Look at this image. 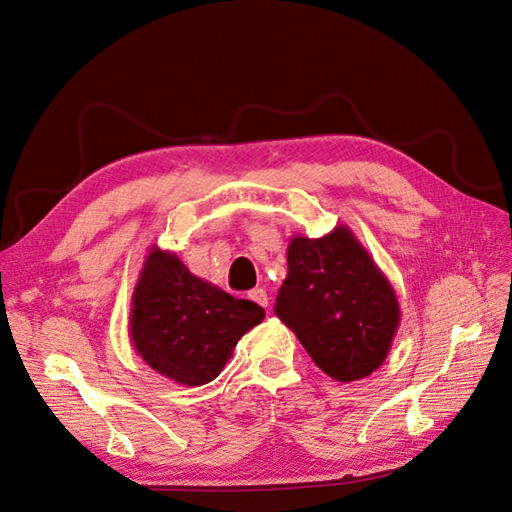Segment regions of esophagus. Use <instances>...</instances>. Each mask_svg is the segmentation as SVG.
<instances>
[{
    "instance_id": "obj_1",
    "label": "esophagus",
    "mask_w": 512,
    "mask_h": 512,
    "mask_svg": "<svg viewBox=\"0 0 512 512\" xmlns=\"http://www.w3.org/2000/svg\"><path fill=\"white\" fill-rule=\"evenodd\" d=\"M247 297H250L254 303H258V305H262V307H269V294H267V290L254 288L250 294H247Z\"/></svg>"
}]
</instances>
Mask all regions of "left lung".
Returning <instances> with one entry per match:
<instances>
[{
    "mask_svg": "<svg viewBox=\"0 0 512 512\" xmlns=\"http://www.w3.org/2000/svg\"><path fill=\"white\" fill-rule=\"evenodd\" d=\"M286 258L275 316L333 380L374 374L389 356L401 318L389 277L346 224L320 239L294 235Z\"/></svg>",
    "mask_w": 512,
    "mask_h": 512,
    "instance_id": "obj_1",
    "label": "left lung"
}]
</instances>
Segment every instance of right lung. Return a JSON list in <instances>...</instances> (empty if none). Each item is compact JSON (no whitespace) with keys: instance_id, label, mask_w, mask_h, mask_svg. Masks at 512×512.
I'll use <instances>...</instances> for the list:
<instances>
[{"instance_id":"1","label":"right lung","mask_w":512,"mask_h":512,"mask_svg":"<svg viewBox=\"0 0 512 512\" xmlns=\"http://www.w3.org/2000/svg\"><path fill=\"white\" fill-rule=\"evenodd\" d=\"M265 318L260 305L200 280L177 254L149 247L132 292L134 350L160 376L185 386L215 380L239 339Z\"/></svg>"}]
</instances>
